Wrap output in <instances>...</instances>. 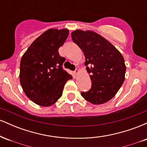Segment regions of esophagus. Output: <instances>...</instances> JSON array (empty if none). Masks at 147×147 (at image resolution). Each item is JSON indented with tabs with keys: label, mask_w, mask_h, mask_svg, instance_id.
<instances>
[{
	"label": "esophagus",
	"mask_w": 147,
	"mask_h": 147,
	"mask_svg": "<svg viewBox=\"0 0 147 147\" xmlns=\"http://www.w3.org/2000/svg\"><path fill=\"white\" fill-rule=\"evenodd\" d=\"M75 72V75H77V74H78L79 72V70H78V69H76V70H75V72Z\"/></svg>",
	"instance_id": "34e87169"
}]
</instances>
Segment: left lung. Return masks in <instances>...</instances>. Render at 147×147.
Here are the masks:
<instances>
[{
    "label": "left lung",
    "instance_id": "left-lung-1",
    "mask_svg": "<svg viewBox=\"0 0 147 147\" xmlns=\"http://www.w3.org/2000/svg\"><path fill=\"white\" fill-rule=\"evenodd\" d=\"M72 39L83 51L87 72L90 73L91 88L82 92V97L92 104H102L111 100L125 79L124 57L113 45L99 34L90 30H77Z\"/></svg>",
    "mask_w": 147,
    "mask_h": 147
}]
</instances>
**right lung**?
Returning a JSON list of instances; mask_svg holds the SVG:
<instances>
[{
	"mask_svg": "<svg viewBox=\"0 0 147 147\" xmlns=\"http://www.w3.org/2000/svg\"><path fill=\"white\" fill-rule=\"evenodd\" d=\"M69 34L68 29H49L30 45L20 63V82L27 97L35 104L50 106L61 97L71 75L62 68L65 61L59 49Z\"/></svg>",
	"mask_w": 147,
	"mask_h": 147,
	"instance_id": "1",
	"label": "right lung"
}]
</instances>
